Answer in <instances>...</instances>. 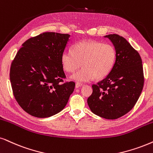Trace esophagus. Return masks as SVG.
<instances>
[{
  "mask_svg": "<svg viewBox=\"0 0 153 153\" xmlns=\"http://www.w3.org/2000/svg\"><path fill=\"white\" fill-rule=\"evenodd\" d=\"M81 86H82V83L76 82V84H75V88H80V87H81Z\"/></svg>",
  "mask_w": 153,
  "mask_h": 153,
  "instance_id": "obj_1",
  "label": "esophagus"
}]
</instances>
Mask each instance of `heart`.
Returning <instances> with one entry per match:
<instances>
[{
    "instance_id": "obj_1",
    "label": "heart",
    "mask_w": 153,
    "mask_h": 153,
    "mask_svg": "<svg viewBox=\"0 0 153 153\" xmlns=\"http://www.w3.org/2000/svg\"><path fill=\"white\" fill-rule=\"evenodd\" d=\"M117 52L113 46L97 41H81L73 46V52L65 51L61 54V64L68 73H74L71 78L76 82H88L106 77L114 65Z\"/></svg>"
}]
</instances>
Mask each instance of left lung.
I'll list each match as a JSON object with an SVG mask.
<instances>
[{"label":"left lung","instance_id":"left-lung-1","mask_svg":"<svg viewBox=\"0 0 153 153\" xmlns=\"http://www.w3.org/2000/svg\"><path fill=\"white\" fill-rule=\"evenodd\" d=\"M113 43L117 59L112 70L104 80L92 85L88 104L94 114L116 119L133 109L144 85L142 60L127 40L118 34L106 35Z\"/></svg>","mask_w":153,"mask_h":153}]
</instances>
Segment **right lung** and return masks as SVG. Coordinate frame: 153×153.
I'll return each instance as SVG.
<instances>
[{
	"instance_id": "right-lung-1",
	"label": "right lung",
	"mask_w": 153,
	"mask_h": 153,
	"mask_svg": "<svg viewBox=\"0 0 153 153\" xmlns=\"http://www.w3.org/2000/svg\"><path fill=\"white\" fill-rule=\"evenodd\" d=\"M70 35L44 32L22 44L12 61L10 80L15 100L29 114L51 117L65 107L75 88L61 64Z\"/></svg>"
}]
</instances>
